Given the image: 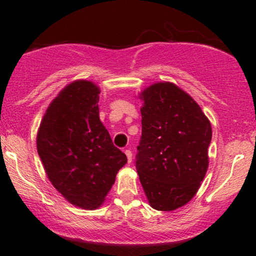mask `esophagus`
Listing matches in <instances>:
<instances>
[{
  "label": "esophagus",
  "mask_w": 256,
  "mask_h": 256,
  "mask_svg": "<svg viewBox=\"0 0 256 256\" xmlns=\"http://www.w3.org/2000/svg\"><path fill=\"white\" fill-rule=\"evenodd\" d=\"M125 154H126V156H128V162H131V161H132V152L130 150V149H126Z\"/></svg>",
  "instance_id": "obj_1"
}]
</instances>
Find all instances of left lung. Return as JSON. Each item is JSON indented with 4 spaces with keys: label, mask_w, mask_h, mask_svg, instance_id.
I'll list each match as a JSON object with an SVG mask.
<instances>
[{
    "label": "left lung",
    "mask_w": 256,
    "mask_h": 256,
    "mask_svg": "<svg viewBox=\"0 0 256 256\" xmlns=\"http://www.w3.org/2000/svg\"><path fill=\"white\" fill-rule=\"evenodd\" d=\"M136 168L154 210H174L198 192L208 168L212 126L190 95L168 82L143 90Z\"/></svg>",
    "instance_id": "obj_1"
}]
</instances>
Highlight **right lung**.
I'll return each mask as SVG.
<instances>
[{
    "label": "right lung",
    "mask_w": 256,
    "mask_h": 256,
    "mask_svg": "<svg viewBox=\"0 0 256 256\" xmlns=\"http://www.w3.org/2000/svg\"><path fill=\"white\" fill-rule=\"evenodd\" d=\"M100 89L76 80L52 100L37 134V150L49 180L72 204L96 210L128 162L98 116Z\"/></svg>",
    "instance_id": "add662e5"
}]
</instances>
